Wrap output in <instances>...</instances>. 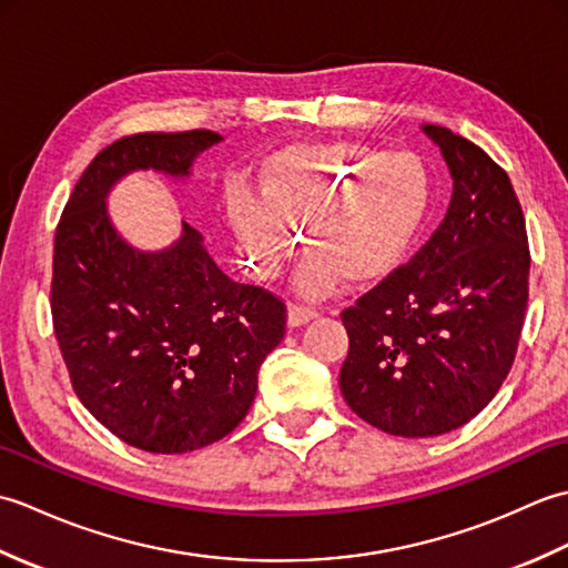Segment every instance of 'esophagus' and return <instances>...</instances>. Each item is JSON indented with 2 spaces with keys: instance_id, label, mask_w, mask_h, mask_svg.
Wrapping results in <instances>:
<instances>
[{
  "instance_id": "34e87169",
  "label": "esophagus",
  "mask_w": 568,
  "mask_h": 568,
  "mask_svg": "<svg viewBox=\"0 0 568 568\" xmlns=\"http://www.w3.org/2000/svg\"><path fill=\"white\" fill-rule=\"evenodd\" d=\"M315 317H317V310H312V307L291 305V310H287V324H291V327H303V324H307Z\"/></svg>"
}]
</instances>
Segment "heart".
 <instances>
[{"instance_id":"1","label":"heart","mask_w":568,"mask_h":568,"mask_svg":"<svg viewBox=\"0 0 568 568\" xmlns=\"http://www.w3.org/2000/svg\"><path fill=\"white\" fill-rule=\"evenodd\" d=\"M434 178L415 153H383L356 141L303 143L265 163L261 200L236 192L229 214L253 268L273 277L305 229L312 251L297 277L305 295L334 291L346 275L371 283L400 263L432 212Z\"/></svg>"}]
</instances>
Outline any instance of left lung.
Masks as SVG:
<instances>
[{
    "label": "left lung",
    "instance_id": "obj_1",
    "mask_svg": "<svg viewBox=\"0 0 568 568\" xmlns=\"http://www.w3.org/2000/svg\"><path fill=\"white\" fill-rule=\"evenodd\" d=\"M449 210L413 261L342 312L354 413L395 437H437L484 409L513 368L527 310L525 214L508 173L444 126Z\"/></svg>",
    "mask_w": 568,
    "mask_h": 568
}]
</instances>
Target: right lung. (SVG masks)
<instances>
[{"label":"right lung","instance_id":"1","mask_svg":"<svg viewBox=\"0 0 568 568\" xmlns=\"http://www.w3.org/2000/svg\"><path fill=\"white\" fill-rule=\"evenodd\" d=\"M222 136L134 134L94 155L55 229L51 312L80 403L136 449L185 454L239 427L263 358L281 344L283 300L229 277L183 222L163 251L116 232L106 195L134 171L187 178Z\"/></svg>","mask_w":568,"mask_h":568}]
</instances>
